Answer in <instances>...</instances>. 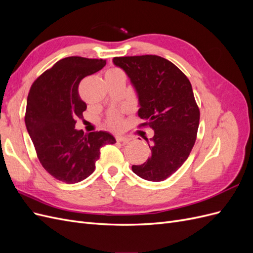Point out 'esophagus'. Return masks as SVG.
<instances>
[{
    "instance_id": "obj_1",
    "label": "esophagus",
    "mask_w": 253,
    "mask_h": 253,
    "mask_svg": "<svg viewBox=\"0 0 253 253\" xmlns=\"http://www.w3.org/2000/svg\"><path fill=\"white\" fill-rule=\"evenodd\" d=\"M116 140H117L118 142L126 144V143L129 142V140H131V139H129L128 137H126V136H117V137H116Z\"/></svg>"
}]
</instances>
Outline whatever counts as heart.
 Returning a JSON list of instances; mask_svg holds the SVG:
<instances>
[{"label":"heart","instance_id":"1","mask_svg":"<svg viewBox=\"0 0 253 253\" xmlns=\"http://www.w3.org/2000/svg\"><path fill=\"white\" fill-rule=\"evenodd\" d=\"M111 72H116V70H113V71H111ZM109 124H110V126H111L113 128L118 129V128H120L121 126H122V120H121V118L118 116V115L113 114L112 116L110 117V119H109Z\"/></svg>","mask_w":253,"mask_h":253}]
</instances>
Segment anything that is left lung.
<instances>
[{
	"mask_svg": "<svg viewBox=\"0 0 253 253\" xmlns=\"http://www.w3.org/2000/svg\"><path fill=\"white\" fill-rule=\"evenodd\" d=\"M113 63L125 71L136 91L138 116L145 121L140 126L154 131L152 155L132 170L145 180L163 181L186 162L196 140L200 109L192 85L177 66L159 56L116 57Z\"/></svg>",
	"mask_w": 253,
	"mask_h": 253,
	"instance_id": "8db88e82",
	"label": "left lung"
}]
</instances>
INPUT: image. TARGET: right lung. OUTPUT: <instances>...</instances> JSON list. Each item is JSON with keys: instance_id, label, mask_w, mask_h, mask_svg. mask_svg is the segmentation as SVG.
Listing matches in <instances>:
<instances>
[{"instance_id": "1", "label": "right lung", "mask_w": 253, "mask_h": 253, "mask_svg": "<svg viewBox=\"0 0 253 253\" xmlns=\"http://www.w3.org/2000/svg\"><path fill=\"white\" fill-rule=\"evenodd\" d=\"M105 60L67 57L44 72L30 87L25 125L42 167L56 179L76 183L95 171L100 149L116 142L109 132L84 134L75 127L86 103L79 96V83L99 72Z\"/></svg>"}]
</instances>
